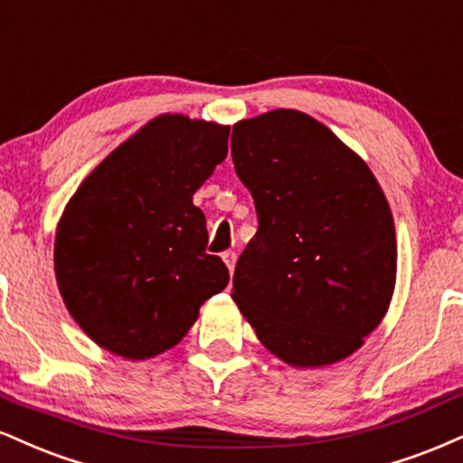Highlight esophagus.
I'll return each mask as SVG.
<instances>
[{
  "label": "esophagus",
  "instance_id": "34e87169",
  "mask_svg": "<svg viewBox=\"0 0 463 463\" xmlns=\"http://www.w3.org/2000/svg\"><path fill=\"white\" fill-rule=\"evenodd\" d=\"M222 259H224L228 271H231V274H232V271H235V265H237V254L232 252V250H228V252L222 254Z\"/></svg>",
  "mask_w": 463,
  "mask_h": 463
}]
</instances>
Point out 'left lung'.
<instances>
[{
    "label": "left lung",
    "mask_w": 463,
    "mask_h": 463,
    "mask_svg": "<svg viewBox=\"0 0 463 463\" xmlns=\"http://www.w3.org/2000/svg\"><path fill=\"white\" fill-rule=\"evenodd\" d=\"M231 153L259 215L232 299L259 341L295 369L345 360L380 326L397 282L394 220L380 183L298 109L239 120Z\"/></svg>",
    "instance_id": "8db88e82"
}]
</instances>
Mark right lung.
Returning <instances> with one entry per match:
<instances>
[{
	"label": "right lung",
	"mask_w": 463,
	"mask_h": 463,
	"mask_svg": "<svg viewBox=\"0 0 463 463\" xmlns=\"http://www.w3.org/2000/svg\"><path fill=\"white\" fill-rule=\"evenodd\" d=\"M231 127L161 114L114 148L58 222L55 280L77 326L127 360L168 352L228 269L194 194L226 159Z\"/></svg>",
	"instance_id": "1"
}]
</instances>
